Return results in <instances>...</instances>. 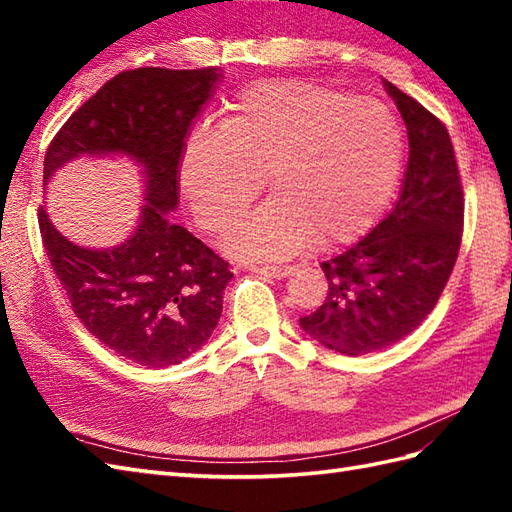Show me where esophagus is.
<instances>
[{
	"label": "esophagus",
	"instance_id": "esophagus-1",
	"mask_svg": "<svg viewBox=\"0 0 512 512\" xmlns=\"http://www.w3.org/2000/svg\"><path fill=\"white\" fill-rule=\"evenodd\" d=\"M292 266H250V273L264 275V277H273V279H284L292 273Z\"/></svg>",
	"mask_w": 512,
	"mask_h": 512
}]
</instances>
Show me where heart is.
<instances>
[{"label":"heart","mask_w":512,"mask_h":512,"mask_svg":"<svg viewBox=\"0 0 512 512\" xmlns=\"http://www.w3.org/2000/svg\"><path fill=\"white\" fill-rule=\"evenodd\" d=\"M402 160L400 125L383 103L301 81L250 85L220 129L193 134L180 187L206 233H222L264 189L275 198L226 235L231 255L273 259L314 237L365 233L385 209Z\"/></svg>","instance_id":"heart-1"}]
</instances>
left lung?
I'll return each instance as SVG.
<instances>
[{
	"instance_id": "obj_1",
	"label": "left lung",
	"mask_w": 512,
	"mask_h": 512,
	"mask_svg": "<svg viewBox=\"0 0 512 512\" xmlns=\"http://www.w3.org/2000/svg\"><path fill=\"white\" fill-rule=\"evenodd\" d=\"M409 136V160L394 209L343 253L321 264L323 306L299 325L345 356L378 352L405 339L436 303L455 266L464 195L447 127L383 79Z\"/></svg>"
}]
</instances>
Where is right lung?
Segmentation results:
<instances>
[{"label": "right lung", "mask_w": 512, "mask_h": 512, "mask_svg": "<svg viewBox=\"0 0 512 512\" xmlns=\"http://www.w3.org/2000/svg\"><path fill=\"white\" fill-rule=\"evenodd\" d=\"M222 68H138L116 74L76 110L43 160V187L68 162L127 158L143 176L134 231L107 248L74 244L39 209L52 270L85 330L145 367L178 365L211 339L233 273L222 257L171 220L180 160Z\"/></svg>", "instance_id": "obj_1"}]
</instances>
